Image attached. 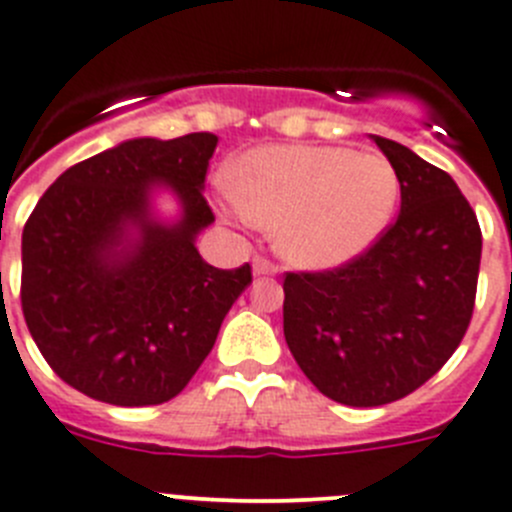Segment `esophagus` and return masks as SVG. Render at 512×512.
<instances>
[{
    "label": "esophagus",
    "instance_id": "obj_1",
    "mask_svg": "<svg viewBox=\"0 0 512 512\" xmlns=\"http://www.w3.org/2000/svg\"><path fill=\"white\" fill-rule=\"evenodd\" d=\"M252 273H255V275H275V273H278V265H273V262L267 260V257H255V260H252Z\"/></svg>",
    "mask_w": 512,
    "mask_h": 512
}]
</instances>
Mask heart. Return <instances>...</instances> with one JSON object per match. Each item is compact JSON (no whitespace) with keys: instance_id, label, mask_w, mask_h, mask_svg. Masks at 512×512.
Instances as JSON below:
<instances>
[{"instance_id":"b5f03b06","label":"heart","mask_w":512,"mask_h":512,"mask_svg":"<svg viewBox=\"0 0 512 512\" xmlns=\"http://www.w3.org/2000/svg\"><path fill=\"white\" fill-rule=\"evenodd\" d=\"M224 211L247 227H275L290 265L334 270L385 234L400 199L388 158L344 145H265L242 155L237 181L219 183Z\"/></svg>"}]
</instances>
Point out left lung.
I'll return each mask as SVG.
<instances>
[{
  "mask_svg": "<svg viewBox=\"0 0 512 512\" xmlns=\"http://www.w3.org/2000/svg\"><path fill=\"white\" fill-rule=\"evenodd\" d=\"M400 178V214L326 273H285L283 334L303 375L352 408L393 403L444 367L472 319L482 232L449 173L370 135Z\"/></svg>",
  "mask_w": 512,
  "mask_h": 512,
  "instance_id": "obj_1",
  "label": "left lung"
}]
</instances>
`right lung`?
<instances>
[{"label":"right lung","instance_id":"obj_1","mask_svg":"<svg viewBox=\"0 0 512 512\" xmlns=\"http://www.w3.org/2000/svg\"><path fill=\"white\" fill-rule=\"evenodd\" d=\"M219 137H137L73 165L22 232V313L55 375L112 405L176 398L209 357L224 316L252 283L196 250L214 224L204 199ZM168 190L176 220L152 201Z\"/></svg>","mask_w":512,"mask_h":512}]
</instances>
